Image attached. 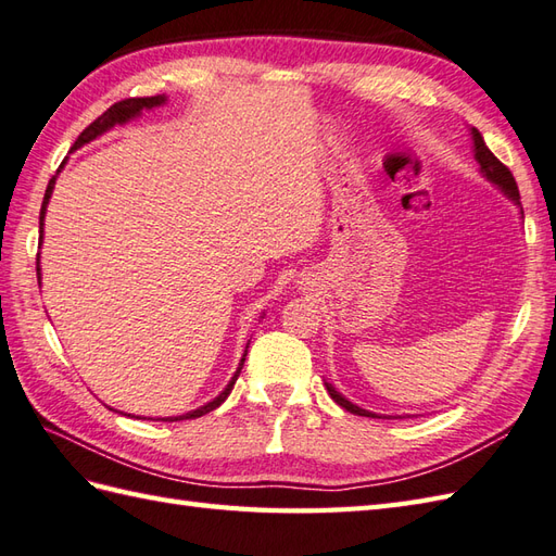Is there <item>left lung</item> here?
<instances>
[{
  "mask_svg": "<svg viewBox=\"0 0 556 556\" xmlns=\"http://www.w3.org/2000/svg\"><path fill=\"white\" fill-rule=\"evenodd\" d=\"M469 132H471V141H473V159H476V163H479V170H481V175L488 179L490 185H495L502 193H505V197H507L514 205H519V208H521L519 187H516V179H514V175L509 173V167H507L505 163H500V161L495 159V153L485 147V141H483L481 132L476 130V127H471ZM521 217H523V211H521ZM325 386H327V391H329V395H331L333 403L341 405L343 409L353 412V415H357V417L381 419V415H374V412L363 409V407H357L355 403H351V400H348L345 395H341L337 389H333V386H331L329 381H325Z\"/></svg>",
  "mask_w": 556,
  "mask_h": 556,
  "instance_id": "8db88e82",
  "label": "left lung"
}]
</instances>
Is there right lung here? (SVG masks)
<instances>
[{"label":"right lung","instance_id":"obj_1","mask_svg":"<svg viewBox=\"0 0 556 556\" xmlns=\"http://www.w3.org/2000/svg\"><path fill=\"white\" fill-rule=\"evenodd\" d=\"M165 101H167V97H165V94H159V97L125 99V101L113 103V106H111L106 113H101L99 118H97L92 125L85 127V130L80 132V137L75 139V144H73V149H71V151H75V149H80V147L89 144V141L97 139V137H101L103 132L113 130L115 125H125V123H130V121L139 118V115L144 113V111H151V109H159V106H163ZM63 165H66V161L61 163V167H63ZM61 167H59V170H56V175L49 179L47 191H45V201H42V211H40V247H42V237H45V215H47V205H49V199H51V191H54V185H56V177H59V173H61ZM37 281L42 283V275H40V253H37ZM247 353H249V343H247V351H243L241 363H239V367H237V371H235V377L229 379V383L225 386V391L219 393L217 397H213L211 403L201 405L199 409H191V412H187V415H179V417H163V421H182V419H197V417L208 415V412H213L215 407L223 405L225 400H227V395L231 393V389H235V383H237L239 374H241V367H243V359H247Z\"/></svg>","mask_w":556,"mask_h":556}]
</instances>
